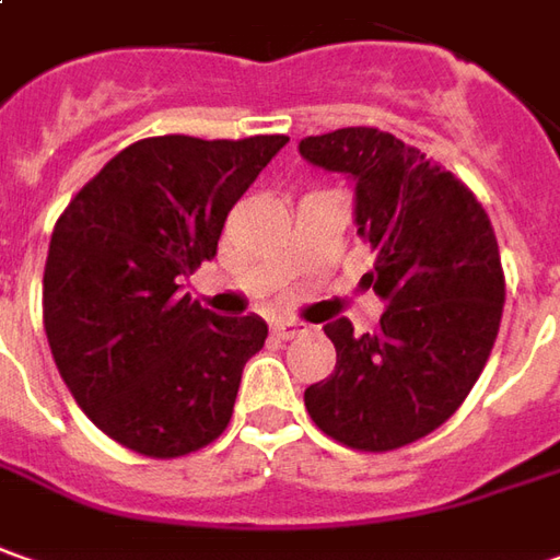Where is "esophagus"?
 <instances>
[{
  "instance_id": "34e87169",
  "label": "esophagus",
  "mask_w": 560,
  "mask_h": 560,
  "mask_svg": "<svg viewBox=\"0 0 560 560\" xmlns=\"http://www.w3.org/2000/svg\"><path fill=\"white\" fill-rule=\"evenodd\" d=\"M300 330H303V322H296V318H279L272 325V337L276 340H294Z\"/></svg>"
}]
</instances>
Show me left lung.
Instances as JSON below:
<instances>
[{
	"label": "left lung",
	"mask_w": 560,
	"mask_h": 560,
	"mask_svg": "<svg viewBox=\"0 0 560 560\" xmlns=\"http://www.w3.org/2000/svg\"><path fill=\"white\" fill-rule=\"evenodd\" d=\"M300 152L355 177V223L376 257L364 281L386 300L374 334L325 325L337 368L303 401L328 439L398 451L451 420L488 364L505 303L500 245L469 186L389 131L337 128Z\"/></svg>",
	"instance_id": "left-lung-1"
}]
</instances>
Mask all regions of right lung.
<instances>
[{"label":"right lung","instance_id":"add662e5","mask_svg":"<svg viewBox=\"0 0 560 560\" xmlns=\"http://www.w3.org/2000/svg\"><path fill=\"white\" fill-rule=\"evenodd\" d=\"M284 135L143 137L57 217L42 322L75 405L104 435L150 459L196 454L232 420L264 318H220L180 294L217 254L232 205Z\"/></svg>","mask_w":560,"mask_h":560}]
</instances>
